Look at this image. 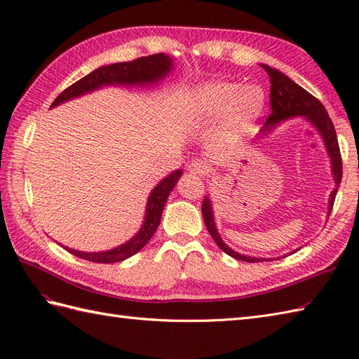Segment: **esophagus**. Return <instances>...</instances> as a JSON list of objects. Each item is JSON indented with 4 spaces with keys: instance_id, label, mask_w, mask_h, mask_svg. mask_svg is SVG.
I'll return each instance as SVG.
<instances>
[{
    "instance_id": "1",
    "label": "esophagus",
    "mask_w": 359,
    "mask_h": 359,
    "mask_svg": "<svg viewBox=\"0 0 359 359\" xmlns=\"http://www.w3.org/2000/svg\"><path fill=\"white\" fill-rule=\"evenodd\" d=\"M189 172L193 177H203L206 172V166L202 160H194L189 165Z\"/></svg>"
}]
</instances>
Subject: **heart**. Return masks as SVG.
Masks as SVG:
<instances>
[{
  "instance_id": "1",
  "label": "heart",
  "mask_w": 359,
  "mask_h": 359,
  "mask_svg": "<svg viewBox=\"0 0 359 359\" xmlns=\"http://www.w3.org/2000/svg\"><path fill=\"white\" fill-rule=\"evenodd\" d=\"M265 104L266 93L260 85L208 81L189 93L184 116L194 126H211L223 118V135L236 139L260 116Z\"/></svg>"
}]
</instances>
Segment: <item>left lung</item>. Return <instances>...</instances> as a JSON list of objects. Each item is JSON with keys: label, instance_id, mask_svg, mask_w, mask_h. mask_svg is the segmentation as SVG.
Instances as JSON below:
<instances>
[{"label": "left lung", "instance_id": "8db88e82", "mask_svg": "<svg viewBox=\"0 0 359 359\" xmlns=\"http://www.w3.org/2000/svg\"><path fill=\"white\" fill-rule=\"evenodd\" d=\"M268 76H269V82H271V114L266 118V121L262 128V135L265 136L269 133L271 130L277 127L280 123L286 121V119L295 118V116H304L307 119V123H310L314 128L318 130L323 145L327 148V153L331 158V170H332V178L335 182V189L330 194V202H328V215L331 214L332 205L335 201V194L339 191L340 182H341V173H343V165H341V154H340V148H339V140H337L335 135V128L331 121V118L325 109L323 104L313 97L309 91H306L299 86L298 83L293 82L289 76L285 73L278 72L277 69H273L266 66V64H260ZM202 215H203V222L206 229L211 233L212 240L217 243L226 255H229L238 260H244V262H264L266 259L262 257H253V256H245L241 253H236L235 250H232L229 245H226L224 241L222 240V236L217 231L215 222H214V210H212V203L208 196H205L202 202ZM271 260V259H268Z\"/></svg>", "mask_w": 359, "mask_h": 359}]
</instances>
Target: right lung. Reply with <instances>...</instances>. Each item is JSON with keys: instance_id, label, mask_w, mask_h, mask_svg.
Returning a JSON list of instances; mask_svg holds the SVG:
<instances>
[{"instance_id": "right-lung-1", "label": "right lung", "mask_w": 359, "mask_h": 359, "mask_svg": "<svg viewBox=\"0 0 359 359\" xmlns=\"http://www.w3.org/2000/svg\"><path fill=\"white\" fill-rule=\"evenodd\" d=\"M173 67V61L169 55L165 53H154V55L140 57L137 60L128 61V62H115L111 66H102L95 69L90 74L83 76L82 79L70 85L67 90H64L50 107H55L61 103H66L76 97L85 95L88 93H93L95 90L102 88V86L109 85H128V86H147V85H156L161 79H165L170 73ZM182 175V170L178 169L172 172L170 175L163 178L157 186L149 193L147 201V210L144 223L140 226L139 232L130 238V240L121 245H118L112 250H106V252H79V250H73L69 247H64L69 253L78 256L81 259L90 260V262L97 264H115L121 262V260L128 259L130 256L136 255L140 248L151 240V236L154 235L157 227L161 220V212L165 208L166 201L169 198L170 191L175 187V184Z\"/></svg>"}]
</instances>
